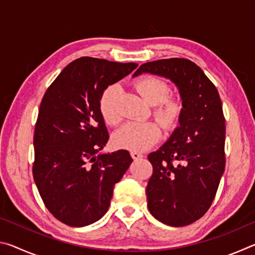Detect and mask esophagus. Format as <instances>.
<instances>
[{
  "label": "esophagus",
  "mask_w": 255,
  "mask_h": 255,
  "mask_svg": "<svg viewBox=\"0 0 255 255\" xmlns=\"http://www.w3.org/2000/svg\"><path fill=\"white\" fill-rule=\"evenodd\" d=\"M130 155H131V157L135 158V159H138V158L143 157V154H141L140 152H138V150H131Z\"/></svg>",
  "instance_id": "obj_1"
}]
</instances>
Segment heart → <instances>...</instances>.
Returning a JSON list of instances; mask_svg holds the SVG:
<instances>
[{"mask_svg":"<svg viewBox=\"0 0 255 255\" xmlns=\"http://www.w3.org/2000/svg\"><path fill=\"white\" fill-rule=\"evenodd\" d=\"M133 88L141 98L153 106V115L164 128L172 129L178 125L183 111L182 100L170 96L169 85L164 80L155 76H143L133 82ZM120 89L112 84L103 91L99 101V110L105 123L117 126L122 122L118 109ZM161 137V127L155 122L131 123L119 129L114 135V143L127 149H144L154 145Z\"/></svg>","mask_w":255,"mask_h":255,"instance_id":"1","label":"heart"}]
</instances>
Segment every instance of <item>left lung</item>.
<instances>
[{
    "instance_id": "obj_1",
    "label": "left lung",
    "mask_w": 255,
    "mask_h": 255,
    "mask_svg": "<svg viewBox=\"0 0 255 255\" xmlns=\"http://www.w3.org/2000/svg\"><path fill=\"white\" fill-rule=\"evenodd\" d=\"M159 75L178 86L183 103L169 140L148 155L149 213L173 227L192 224L210 208L225 170V117L219 93L201 68L185 58L145 63L133 73Z\"/></svg>"
}]
</instances>
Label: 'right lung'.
I'll use <instances>...</instances> for the list:
<instances>
[{"label": "right lung", "instance_id": "1", "mask_svg": "<svg viewBox=\"0 0 255 255\" xmlns=\"http://www.w3.org/2000/svg\"><path fill=\"white\" fill-rule=\"evenodd\" d=\"M136 67L77 58L42 98L33 136V180L46 208L68 226L99 221L109 208L115 184L132 162L126 149L98 155L109 139L99 101L108 86Z\"/></svg>", "mask_w": 255, "mask_h": 255}]
</instances>
